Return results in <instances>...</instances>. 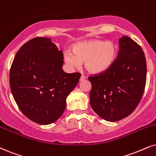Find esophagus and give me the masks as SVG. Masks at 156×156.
<instances>
[{"instance_id": "esophagus-1", "label": "esophagus", "mask_w": 156, "mask_h": 156, "mask_svg": "<svg viewBox=\"0 0 156 156\" xmlns=\"http://www.w3.org/2000/svg\"><path fill=\"white\" fill-rule=\"evenodd\" d=\"M86 77H85L84 76H80V81H83V80L86 79Z\"/></svg>"}]
</instances>
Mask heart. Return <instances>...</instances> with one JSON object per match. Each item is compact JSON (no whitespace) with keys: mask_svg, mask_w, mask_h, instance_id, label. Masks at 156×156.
<instances>
[{"mask_svg":"<svg viewBox=\"0 0 156 156\" xmlns=\"http://www.w3.org/2000/svg\"><path fill=\"white\" fill-rule=\"evenodd\" d=\"M117 45L111 41L100 39L84 41L73 47V52L66 51L64 60L71 68H79L84 62L85 68L91 73L106 71L113 66L117 58Z\"/></svg>","mask_w":156,"mask_h":156,"instance_id":"1","label":"heart"}]
</instances>
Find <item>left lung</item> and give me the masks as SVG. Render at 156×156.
Listing matches in <instances>:
<instances>
[{
    "label": "left lung",
    "instance_id": "1",
    "mask_svg": "<svg viewBox=\"0 0 156 156\" xmlns=\"http://www.w3.org/2000/svg\"><path fill=\"white\" fill-rule=\"evenodd\" d=\"M117 58L106 71L90 76L91 108L102 119L117 122L127 117L140 101L146 83L145 54L127 36L119 39Z\"/></svg>",
    "mask_w": 156,
    "mask_h": 156
}]
</instances>
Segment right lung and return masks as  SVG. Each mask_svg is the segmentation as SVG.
Listing matches in <instances>:
<instances>
[{
	"instance_id": "add662e5",
	"label": "right lung",
	"mask_w": 156,
	"mask_h": 156,
	"mask_svg": "<svg viewBox=\"0 0 156 156\" xmlns=\"http://www.w3.org/2000/svg\"><path fill=\"white\" fill-rule=\"evenodd\" d=\"M62 65V51L46 37L28 41L16 55L10 87L19 109L31 121L50 125L66 109V98L81 75L66 73Z\"/></svg>"
}]
</instances>
